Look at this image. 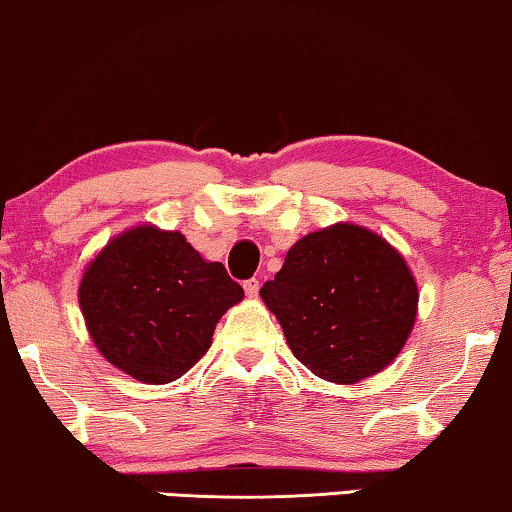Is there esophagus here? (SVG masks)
<instances>
[{"instance_id": "1", "label": "esophagus", "mask_w": 512, "mask_h": 512, "mask_svg": "<svg viewBox=\"0 0 512 512\" xmlns=\"http://www.w3.org/2000/svg\"><path fill=\"white\" fill-rule=\"evenodd\" d=\"M243 290H246V294H248L250 299H255L257 294H259V280L257 278L246 280V283H243Z\"/></svg>"}]
</instances>
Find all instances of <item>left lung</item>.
<instances>
[{"label":"left lung","instance_id":"8db88e82","mask_svg":"<svg viewBox=\"0 0 512 512\" xmlns=\"http://www.w3.org/2000/svg\"><path fill=\"white\" fill-rule=\"evenodd\" d=\"M259 294L292 355L315 376L343 385L383 371L417 313V285L403 257L348 222L294 243Z\"/></svg>","mask_w":512,"mask_h":512}]
</instances>
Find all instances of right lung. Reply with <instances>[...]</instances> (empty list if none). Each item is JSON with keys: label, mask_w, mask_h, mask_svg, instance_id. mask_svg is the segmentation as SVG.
Listing matches in <instances>:
<instances>
[{"label": "right lung", "mask_w": 512, "mask_h": 512, "mask_svg": "<svg viewBox=\"0 0 512 512\" xmlns=\"http://www.w3.org/2000/svg\"><path fill=\"white\" fill-rule=\"evenodd\" d=\"M78 299L99 352L141 383L164 385L206 355L243 287L183 234L143 225L92 259Z\"/></svg>", "instance_id": "obj_1"}]
</instances>
